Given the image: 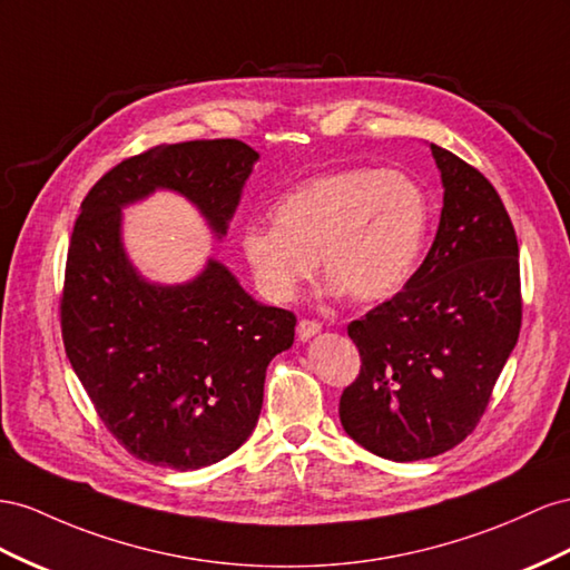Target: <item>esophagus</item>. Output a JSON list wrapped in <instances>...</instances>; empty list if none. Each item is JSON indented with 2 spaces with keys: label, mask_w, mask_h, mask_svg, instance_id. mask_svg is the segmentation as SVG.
<instances>
[{
  "label": "esophagus",
  "mask_w": 570,
  "mask_h": 570,
  "mask_svg": "<svg viewBox=\"0 0 570 570\" xmlns=\"http://www.w3.org/2000/svg\"><path fill=\"white\" fill-rule=\"evenodd\" d=\"M321 333V323H316V321H299L297 323V335H299V341H312L314 335H318Z\"/></svg>",
  "instance_id": "1"
}]
</instances>
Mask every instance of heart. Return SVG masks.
<instances>
[{
    "label": "heart",
    "instance_id": "obj_1",
    "mask_svg": "<svg viewBox=\"0 0 570 570\" xmlns=\"http://www.w3.org/2000/svg\"><path fill=\"white\" fill-rule=\"evenodd\" d=\"M275 223L242 227L239 249L261 295L292 302L321 268L333 295L383 302L407 285L429 233V198L410 175L343 167L289 189Z\"/></svg>",
    "mask_w": 570,
    "mask_h": 570
}]
</instances>
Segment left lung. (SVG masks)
Listing matches in <instances>:
<instances>
[{"mask_svg":"<svg viewBox=\"0 0 570 570\" xmlns=\"http://www.w3.org/2000/svg\"><path fill=\"white\" fill-rule=\"evenodd\" d=\"M429 148L443 184L432 249L403 292L347 326L362 372L343 391L341 424L395 463L451 451L472 432L520 333L509 213L482 173Z\"/></svg>","mask_w":570,"mask_h":570,"instance_id":"1","label":"left lung"}]
</instances>
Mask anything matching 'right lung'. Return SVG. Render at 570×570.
Returning <instances> with one entry per match:
<instances>
[{
	"label": "right lung",
	"mask_w": 570,
	"mask_h": 570,
	"mask_svg": "<svg viewBox=\"0 0 570 570\" xmlns=\"http://www.w3.org/2000/svg\"><path fill=\"white\" fill-rule=\"evenodd\" d=\"M256 160L237 138L150 148L112 167L73 225L61 299L67 357L105 426L150 465L187 472L235 453L297 318L256 302L213 256L191 281H148L127 254L121 210L173 191L223 239Z\"/></svg>",
	"instance_id": "1"
}]
</instances>
